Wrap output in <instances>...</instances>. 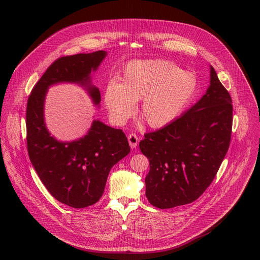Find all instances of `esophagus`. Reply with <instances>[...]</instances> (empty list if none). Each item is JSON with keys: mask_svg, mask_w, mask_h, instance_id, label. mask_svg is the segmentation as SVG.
I'll list each match as a JSON object with an SVG mask.
<instances>
[{"mask_svg": "<svg viewBox=\"0 0 260 260\" xmlns=\"http://www.w3.org/2000/svg\"><path fill=\"white\" fill-rule=\"evenodd\" d=\"M139 137L135 134V133H130L128 135V141H129V144L131 146V148H135L139 142Z\"/></svg>", "mask_w": 260, "mask_h": 260, "instance_id": "34e87169", "label": "esophagus"}]
</instances>
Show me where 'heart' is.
Returning <instances> with one entry per match:
<instances>
[{
	"mask_svg": "<svg viewBox=\"0 0 260 260\" xmlns=\"http://www.w3.org/2000/svg\"><path fill=\"white\" fill-rule=\"evenodd\" d=\"M198 89L193 74L171 61L153 59L128 63L120 84L112 82L105 92V103L119 123L129 119L141 99L139 116L150 128H162L176 120L188 107Z\"/></svg>",
	"mask_w": 260,
	"mask_h": 260,
	"instance_id": "1",
	"label": "heart"
}]
</instances>
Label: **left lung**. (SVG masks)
Segmentation results:
<instances>
[{"label": "left lung", "instance_id": "1", "mask_svg": "<svg viewBox=\"0 0 260 260\" xmlns=\"http://www.w3.org/2000/svg\"><path fill=\"white\" fill-rule=\"evenodd\" d=\"M210 87L184 115L144 134L141 152L149 161L148 202L159 209L192 203L207 189L229 150L233 101L211 67Z\"/></svg>", "mask_w": 260, "mask_h": 260}]
</instances>
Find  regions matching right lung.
<instances>
[{"label": "right lung", "mask_w": 260, "mask_h": 260, "mask_svg": "<svg viewBox=\"0 0 260 260\" xmlns=\"http://www.w3.org/2000/svg\"><path fill=\"white\" fill-rule=\"evenodd\" d=\"M106 51L62 56L52 63L34 86L26 105V145L29 160L48 191L73 208L99 201L112 167L130 152L125 133L94 121L83 138L60 142L50 136L44 123V100L50 85L74 82L88 89L95 105L100 92L90 85Z\"/></svg>", "instance_id": "add662e5"}]
</instances>
